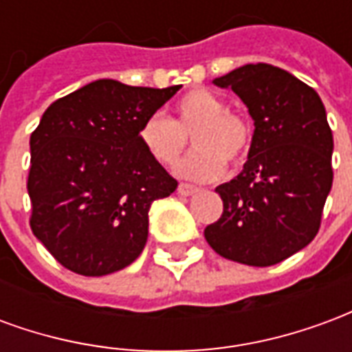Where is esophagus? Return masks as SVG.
Listing matches in <instances>:
<instances>
[{"instance_id": "esophagus-1", "label": "esophagus", "mask_w": 352, "mask_h": 352, "mask_svg": "<svg viewBox=\"0 0 352 352\" xmlns=\"http://www.w3.org/2000/svg\"><path fill=\"white\" fill-rule=\"evenodd\" d=\"M177 192H179L181 196H192V194H196V192H198V186H192V184L181 183L179 184V188H177Z\"/></svg>"}]
</instances>
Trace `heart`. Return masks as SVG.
I'll use <instances>...</instances> for the list:
<instances>
[{
	"instance_id": "b5f03b06",
	"label": "heart",
	"mask_w": 352,
	"mask_h": 352,
	"mask_svg": "<svg viewBox=\"0 0 352 352\" xmlns=\"http://www.w3.org/2000/svg\"><path fill=\"white\" fill-rule=\"evenodd\" d=\"M188 138L196 153L177 168L188 181H217L226 162L239 164L251 146L252 128L249 118L228 109L221 96L209 90H192L175 105V118L148 116L139 131L145 151L164 168H173L186 151Z\"/></svg>"
}]
</instances>
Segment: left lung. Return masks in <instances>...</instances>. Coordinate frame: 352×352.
I'll return each instance as SVG.
<instances>
[{
    "instance_id": "obj_1",
    "label": "left lung",
    "mask_w": 352,
    "mask_h": 352,
    "mask_svg": "<svg viewBox=\"0 0 352 352\" xmlns=\"http://www.w3.org/2000/svg\"><path fill=\"white\" fill-rule=\"evenodd\" d=\"M232 88L254 120L249 160L217 186L221 219L204 230L217 254L239 264H279L313 241L332 188V130L318 94L270 64L213 80Z\"/></svg>"
}]
</instances>
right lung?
Instances as JSON below:
<instances>
[{
	"label": "right lung",
	"mask_w": 352,
	"mask_h": 352,
	"mask_svg": "<svg viewBox=\"0 0 352 352\" xmlns=\"http://www.w3.org/2000/svg\"><path fill=\"white\" fill-rule=\"evenodd\" d=\"M179 88L100 79L43 113L30 138V226L64 267L100 277L145 249L148 209L177 181L146 153L139 131Z\"/></svg>",
	"instance_id": "right-lung-1"
}]
</instances>
